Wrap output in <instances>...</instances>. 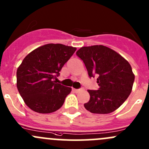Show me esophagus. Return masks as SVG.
I'll return each instance as SVG.
<instances>
[{"label": "esophagus", "mask_w": 149, "mask_h": 149, "mask_svg": "<svg viewBox=\"0 0 149 149\" xmlns=\"http://www.w3.org/2000/svg\"><path fill=\"white\" fill-rule=\"evenodd\" d=\"M73 91H74L76 93H78V92H79V91H81L82 88H73Z\"/></svg>", "instance_id": "esophagus-1"}]
</instances>
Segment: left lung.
Returning a JSON list of instances; mask_svg holds the SVG:
<instances>
[{
    "mask_svg": "<svg viewBox=\"0 0 149 149\" xmlns=\"http://www.w3.org/2000/svg\"><path fill=\"white\" fill-rule=\"evenodd\" d=\"M76 55L83 61L90 78L97 77L98 90H88L84 107L90 112L108 114L124 103L131 93L135 76L130 63L113 49L103 45L82 47Z\"/></svg>",
    "mask_w": 149,
    "mask_h": 149,
    "instance_id": "1",
    "label": "left lung"
}]
</instances>
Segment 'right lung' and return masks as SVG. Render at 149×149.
Instances as JSON below:
<instances>
[{"label": "right lung", "instance_id": "add662e5", "mask_svg": "<svg viewBox=\"0 0 149 149\" xmlns=\"http://www.w3.org/2000/svg\"><path fill=\"white\" fill-rule=\"evenodd\" d=\"M76 47L47 44L28 54L18 68L16 86L25 104L39 113H51L62 107L71 88L57 84L64 64Z\"/></svg>", "mask_w": 149, "mask_h": 149}]
</instances>
